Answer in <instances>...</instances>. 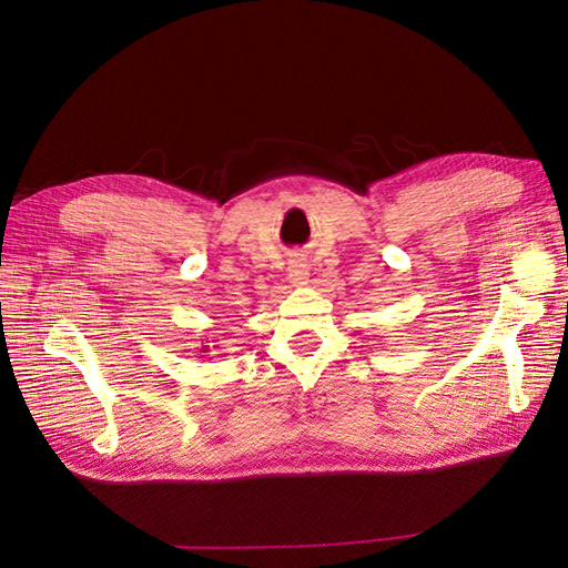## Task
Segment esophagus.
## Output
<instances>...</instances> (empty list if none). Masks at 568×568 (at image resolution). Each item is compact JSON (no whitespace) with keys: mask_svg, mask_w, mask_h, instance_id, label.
<instances>
[{"mask_svg":"<svg viewBox=\"0 0 568 568\" xmlns=\"http://www.w3.org/2000/svg\"><path fill=\"white\" fill-rule=\"evenodd\" d=\"M307 274H311V270H307V265L303 261H291L288 263V280H291V284H305L307 282Z\"/></svg>","mask_w":568,"mask_h":568,"instance_id":"34e87169","label":"esophagus"}]
</instances>
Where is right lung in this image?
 Wrapping results in <instances>:
<instances>
[{"label":"right lung","instance_id":"right-lung-1","mask_svg":"<svg viewBox=\"0 0 568 568\" xmlns=\"http://www.w3.org/2000/svg\"><path fill=\"white\" fill-rule=\"evenodd\" d=\"M201 353H209V346H201Z\"/></svg>","mask_w":568,"mask_h":568}]
</instances>
